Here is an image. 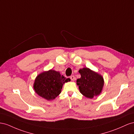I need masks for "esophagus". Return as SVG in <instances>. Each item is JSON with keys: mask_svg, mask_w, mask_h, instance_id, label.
Instances as JSON below:
<instances>
[{"mask_svg": "<svg viewBox=\"0 0 134 134\" xmlns=\"http://www.w3.org/2000/svg\"><path fill=\"white\" fill-rule=\"evenodd\" d=\"M70 79H71V80H72V81H74V80H75V77L74 75H72V76H70Z\"/></svg>", "mask_w": 134, "mask_h": 134, "instance_id": "obj_1", "label": "esophagus"}]
</instances>
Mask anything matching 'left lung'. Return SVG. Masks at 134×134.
<instances>
[{
  "label": "left lung",
  "mask_w": 134,
  "mask_h": 134,
  "mask_svg": "<svg viewBox=\"0 0 134 134\" xmlns=\"http://www.w3.org/2000/svg\"><path fill=\"white\" fill-rule=\"evenodd\" d=\"M79 72L81 74V78L77 80V85L80 93L89 98L100 94L104 85L102 76L88 68L80 69Z\"/></svg>",
  "instance_id": "obj_1"
}]
</instances>
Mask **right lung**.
I'll list each match as a JSON object with an SVG mask.
<instances>
[{
  "instance_id": "obj_1",
  "label": "right lung",
  "mask_w": 134,
  "mask_h": 134,
  "mask_svg": "<svg viewBox=\"0 0 134 134\" xmlns=\"http://www.w3.org/2000/svg\"><path fill=\"white\" fill-rule=\"evenodd\" d=\"M70 81L59 72L49 70L38 75L34 84L35 92L48 100L55 99L61 93L63 84Z\"/></svg>"
}]
</instances>
